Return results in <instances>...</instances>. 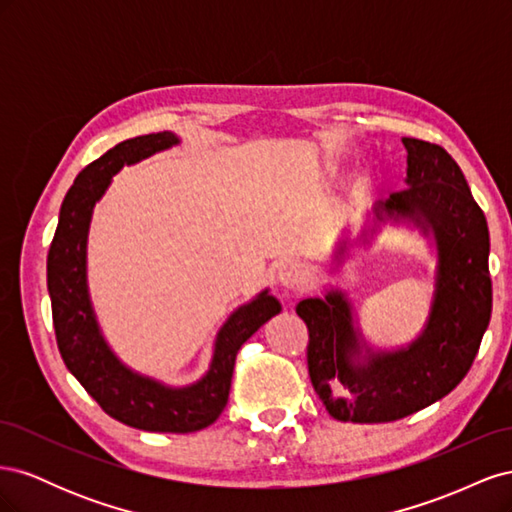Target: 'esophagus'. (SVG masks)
<instances>
[{
    "label": "esophagus",
    "mask_w": 512,
    "mask_h": 512,
    "mask_svg": "<svg viewBox=\"0 0 512 512\" xmlns=\"http://www.w3.org/2000/svg\"><path fill=\"white\" fill-rule=\"evenodd\" d=\"M275 277H277V282H280L284 288H294V286L303 284L305 273H303V267L299 265L297 260H290L288 258V260H282L280 265H277Z\"/></svg>",
    "instance_id": "esophagus-1"
}]
</instances>
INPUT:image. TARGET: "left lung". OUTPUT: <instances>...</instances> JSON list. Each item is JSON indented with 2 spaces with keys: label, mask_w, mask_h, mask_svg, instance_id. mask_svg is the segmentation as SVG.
Returning <instances> with one entry per match:
<instances>
[{
  "label": "left lung",
  "mask_w": 512,
  "mask_h": 512,
  "mask_svg": "<svg viewBox=\"0 0 512 512\" xmlns=\"http://www.w3.org/2000/svg\"><path fill=\"white\" fill-rule=\"evenodd\" d=\"M406 190L378 200L376 226L333 254V267L384 226L416 228L436 250L429 314L412 342L380 348L363 335L348 292L299 301L307 367L324 408L344 423H389L451 393L468 374L491 318L489 228L457 162L440 145L401 138Z\"/></svg>",
  "instance_id": "left-lung-1"
}]
</instances>
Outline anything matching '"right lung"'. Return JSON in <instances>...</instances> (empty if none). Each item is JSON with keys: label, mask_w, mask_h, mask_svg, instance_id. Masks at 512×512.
<instances>
[{"label": "right lung", "mask_w": 512, "mask_h": 512, "mask_svg": "<svg viewBox=\"0 0 512 512\" xmlns=\"http://www.w3.org/2000/svg\"><path fill=\"white\" fill-rule=\"evenodd\" d=\"M179 143L173 132L136 136L85 166L61 203L46 258L53 327L70 374L108 416L123 425L162 433L200 431L224 412L239 348L262 324L282 312V303L269 294V288L239 305L215 335L207 371L185 386L166 384L128 367L106 342L87 282L91 215L123 166L138 164Z\"/></svg>", "instance_id": "1"}]
</instances>
